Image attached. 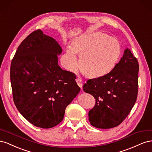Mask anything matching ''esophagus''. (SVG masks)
<instances>
[{"instance_id":"obj_1","label":"esophagus","mask_w":152,"mask_h":152,"mask_svg":"<svg viewBox=\"0 0 152 152\" xmlns=\"http://www.w3.org/2000/svg\"><path fill=\"white\" fill-rule=\"evenodd\" d=\"M76 82H77V83L78 86H79L80 87V88L82 89V84H83V82H82V80H81L80 79H76Z\"/></svg>"}]
</instances>
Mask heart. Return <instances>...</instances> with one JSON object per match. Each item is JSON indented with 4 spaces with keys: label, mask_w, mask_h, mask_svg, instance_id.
I'll return each mask as SVG.
<instances>
[{
    "label": "heart",
    "mask_w": 152,
    "mask_h": 152,
    "mask_svg": "<svg viewBox=\"0 0 152 152\" xmlns=\"http://www.w3.org/2000/svg\"><path fill=\"white\" fill-rule=\"evenodd\" d=\"M75 54H79L80 67L91 77H99L110 72L121 54L120 42L102 32H96L76 40L62 57L64 66L73 70L77 66Z\"/></svg>",
    "instance_id": "heart-1"
}]
</instances>
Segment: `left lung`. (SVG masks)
Wrapping results in <instances>:
<instances>
[{
  "label": "left lung",
  "mask_w": 152,
  "mask_h": 152,
  "mask_svg": "<svg viewBox=\"0 0 152 152\" xmlns=\"http://www.w3.org/2000/svg\"><path fill=\"white\" fill-rule=\"evenodd\" d=\"M139 64L129 49L112 71L89 79L83 90L94 96V107L89 112L93 126L110 129L118 126L134 107L138 91Z\"/></svg>",
  "instance_id": "8db88e82"
}]
</instances>
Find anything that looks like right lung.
I'll list each match as a JSON object with an SVG mask.
<instances>
[{
	"instance_id": "add662e5",
	"label": "right lung",
	"mask_w": 152,
	"mask_h": 152,
	"mask_svg": "<svg viewBox=\"0 0 152 152\" xmlns=\"http://www.w3.org/2000/svg\"><path fill=\"white\" fill-rule=\"evenodd\" d=\"M61 52L56 41L39 29L23 40L12 59L14 103L35 126L48 129L57 126L80 91L75 73L58 65Z\"/></svg>"
}]
</instances>
